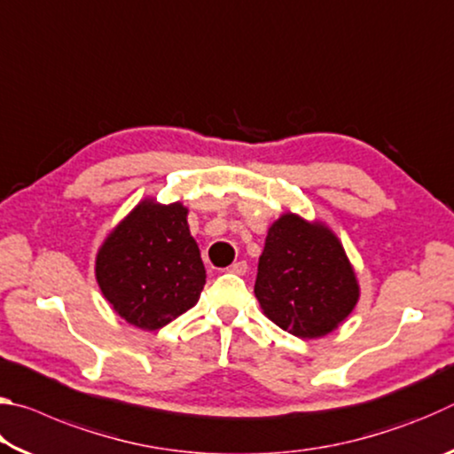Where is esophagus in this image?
I'll return each instance as SVG.
<instances>
[{
  "mask_svg": "<svg viewBox=\"0 0 454 454\" xmlns=\"http://www.w3.org/2000/svg\"><path fill=\"white\" fill-rule=\"evenodd\" d=\"M228 272H232V274H238V276H244L246 272H248V264L244 262H234L232 266H228Z\"/></svg>",
  "mask_w": 454,
  "mask_h": 454,
  "instance_id": "obj_1",
  "label": "esophagus"
}]
</instances>
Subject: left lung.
<instances>
[{"label": "left lung", "instance_id": "left-lung-1", "mask_svg": "<svg viewBox=\"0 0 454 454\" xmlns=\"http://www.w3.org/2000/svg\"><path fill=\"white\" fill-rule=\"evenodd\" d=\"M254 294L274 325L298 338H317L352 312L358 284L328 228L286 214L268 230Z\"/></svg>", "mask_w": 454, "mask_h": 454}]
</instances>
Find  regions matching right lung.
<instances>
[{"mask_svg": "<svg viewBox=\"0 0 454 454\" xmlns=\"http://www.w3.org/2000/svg\"><path fill=\"white\" fill-rule=\"evenodd\" d=\"M182 204L142 202L107 236L96 278L121 318L158 330L198 302L206 270Z\"/></svg>", "mask_w": 454, "mask_h": 454, "instance_id": "right-lung-1", "label": "right lung"}]
</instances>
